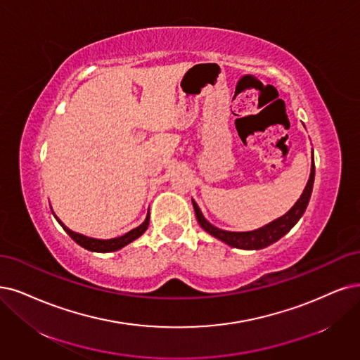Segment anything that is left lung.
<instances>
[{
  "label": "left lung",
  "mask_w": 360,
  "mask_h": 360,
  "mask_svg": "<svg viewBox=\"0 0 360 360\" xmlns=\"http://www.w3.org/2000/svg\"><path fill=\"white\" fill-rule=\"evenodd\" d=\"M313 184H314V162H311V170H310V178L307 181V185L301 194V197L297 200V203L292 206L285 215L281 218H277L267 225H264L261 229L252 230V231H227V230H221L215 225H212L202 214L200 207L197 206L194 200V212H195V218L200 224V227L209 233L210 236H214L218 240L227 243L231 248L237 249H246V250H258L262 248H267L273 243H276L278 238H282L286 233L290 231V229L300 221V218L304 215L305 209L309 206L311 191H313Z\"/></svg>",
  "instance_id": "8db88e82"
}]
</instances>
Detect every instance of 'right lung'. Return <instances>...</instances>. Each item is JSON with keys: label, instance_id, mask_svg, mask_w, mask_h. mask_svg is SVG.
<instances>
[{"label": "right lung", "instance_id": "1", "mask_svg": "<svg viewBox=\"0 0 360 360\" xmlns=\"http://www.w3.org/2000/svg\"><path fill=\"white\" fill-rule=\"evenodd\" d=\"M53 212V210H51ZM55 215V214H53ZM56 221L62 225V229L70 234V237L72 238V240L75 243H78L82 248L87 249V250H91V252H102V254H105V252H115L118 249L124 248L126 245L131 243L133 240H136L138 237H141L146 229H148V224H150V210H148V215H146L145 221L139 225V227L130 230L129 233L120 236V237H114V238H106V240H102V238H93V237H87L84 234H79V233H75L72 230H70L66 225L55 215Z\"/></svg>", "mask_w": 360, "mask_h": 360}]
</instances>
